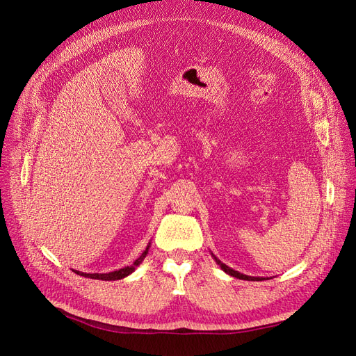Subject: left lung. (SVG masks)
Segmentation results:
<instances>
[{
	"label": "left lung",
	"instance_id": "8db88e82",
	"mask_svg": "<svg viewBox=\"0 0 356 356\" xmlns=\"http://www.w3.org/2000/svg\"><path fill=\"white\" fill-rule=\"evenodd\" d=\"M211 257L214 258V261L217 262V265H220V268H222L226 274H229V275H232V277H234V278H239V280H246V281H262V280H265V278H261V277H249V275H245V274H241V273H238V270H234V269H232L230 266H227L226 264H223L222 261H220L218 258H216L213 253H211Z\"/></svg>",
	"mask_w": 356,
	"mask_h": 356
}]
</instances>
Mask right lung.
<instances>
[{
	"label": "right lung",
	"instance_id": "right-lung-1",
	"mask_svg": "<svg viewBox=\"0 0 356 356\" xmlns=\"http://www.w3.org/2000/svg\"><path fill=\"white\" fill-rule=\"evenodd\" d=\"M149 248H150V243L146 246V249L143 250V253L142 255L134 261L131 265H129V266H124V268H122V269H118V270H113V273H108V274H86V273H81V270H74L75 274H78V275H81V277H86V278H92V280H103V281H115V280H122V278H124V277H127V275H130L134 269H136L140 264H142V261L146 258V255H147V252H149Z\"/></svg>",
	"mask_w": 356,
	"mask_h": 356
}]
</instances>
